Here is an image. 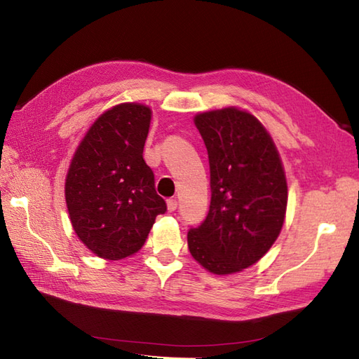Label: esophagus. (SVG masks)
I'll return each mask as SVG.
<instances>
[{
	"mask_svg": "<svg viewBox=\"0 0 359 359\" xmlns=\"http://www.w3.org/2000/svg\"><path fill=\"white\" fill-rule=\"evenodd\" d=\"M166 207H168V211H175V208H177V199L175 197H171V199L166 201Z\"/></svg>",
	"mask_w": 359,
	"mask_h": 359,
	"instance_id": "1",
	"label": "esophagus"
}]
</instances>
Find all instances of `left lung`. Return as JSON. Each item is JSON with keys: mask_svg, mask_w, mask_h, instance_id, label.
Segmentation results:
<instances>
[{"mask_svg": "<svg viewBox=\"0 0 359 359\" xmlns=\"http://www.w3.org/2000/svg\"><path fill=\"white\" fill-rule=\"evenodd\" d=\"M210 160L211 203L188 231L189 253L215 274L256 264L278 239L287 210V180L270 134L238 108L197 114Z\"/></svg>", "mask_w": 359, "mask_h": 359, "instance_id": "left-lung-1", "label": "left lung"}]
</instances>
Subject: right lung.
<instances>
[{
    "label": "right lung",
    "instance_id": "1",
    "mask_svg": "<svg viewBox=\"0 0 359 359\" xmlns=\"http://www.w3.org/2000/svg\"><path fill=\"white\" fill-rule=\"evenodd\" d=\"M149 123L148 106H114L94 121L72 157L67 211L79 239L98 257L118 261L137 253L166 211L143 160Z\"/></svg>",
    "mask_w": 359,
    "mask_h": 359
}]
</instances>
